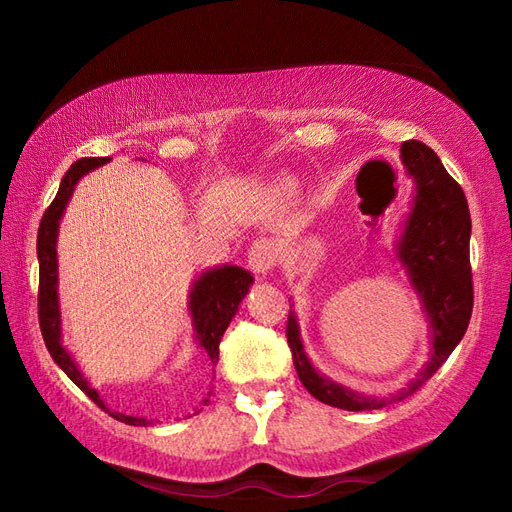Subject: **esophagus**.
<instances>
[{
    "instance_id": "34e87169",
    "label": "esophagus",
    "mask_w": 512,
    "mask_h": 512,
    "mask_svg": "<svg viewBox=\"0 0 512 512\" xmlns=\"http://www.w3.org/2000/svg\"><path fill=\"white\" fill-rule=\"evenodd\" d=\"M277 248L270 239H255L253 246L248 248V266L255 270L257 275H268L277 264Z\"/></svg>"
}]
</instances>
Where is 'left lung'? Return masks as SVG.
<instances>
[{"instance_id": "obj_1", "label": "left lung", "mask_w": 512, "mask_h": 512, "mask_svg": "<svg viewBox=\"0 0 512 512\" xmlns=\"http://www.w3.org/2000/svg\"><path fill=\"white\" fill-rule=\"evenodd\" d=\"M400 158L416 182L405 231L398 242V259L407 268L411 286L422 299L431 325V356L416 380L391 398H372L341 387L321 376L303 352L295 312L288 314V345L299 380L325 405L347 411H372L391 400H405L438 372L469 328L473 312V275L469 259L471 213L464 191L455 182L436 151L420 140H405Z\"/></svg>"}]
</instances>
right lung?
Segmentation results:
<instances>
[{
  "label": "right lung",
  "instance_id": "right-lung-1",
  "mask_svg": "<svg viewBox=\"0 0 512 512\" xmlns=\"http://www.w3.org/2000/svg\"><path fill=\"white\" fill-rule=\"evenodd\" d=\"M112 158H81L65 171L61 180V187L54 195L52 204L41 217L39 233H37V257H39V328L46 341L48 352L52 361L57 363L72 383L85 391V396H90L101 409H107L99 391L88 385V380L83 378L81 369L76 367L68 350L61 345V312H59V295H57V233L59 222L68 204L70 195L85 173L92 169L105 165ZM253 275L246 273L239 266H222L206 270L195 281L189 295V310L193 319V330L198 345L211 358L215 365L220 358V341L228 328V323L235 317L239 303L246 297L248 288L253 286ZM211 396V394H209ZM209 396L202 400V405H209ZM110 411V409H107ZM110 416L121 420L125 424H134V427H145L149 420L125 416V413L110 411Z\"/></svg>",
  "mask_w": 512,
  "mask_h": 512
}]
</instances>
